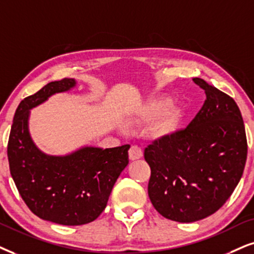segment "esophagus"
I'll return each mask as SVG.
<instances>
[{
    "label": "esophagus",
    "mask_w": 254,
    "mask_h": 254,
    "mask_svg": "<svg viewBox=\"0 0 254 254\" xmlns=\"http://www.w3.org/2000/svg\"><path fill=\"white\" fill-rule=\"evenodd\" d=\"M143 157V151L140 149L139 146L137 145H132L130 147L129 150V158L131 160H136V159H139Z\"/></svg>",
    "instance_id": "1"
}]
</instances>
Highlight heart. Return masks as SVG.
<instances>
[{"instance_id":"heart-1","label":"heart","mask_w":254,"mask_h":254,"mask_svg":"<svg viewBox=\"0 0 254 254\" xmlns=\"http://www.w3.org/2000/svg\"><path fill=\"white\" fill-rule=\"evenodd\" d=\"M170 104V98L162 97L153 101L147 108L146 115L149 117H155L159 115L164 109ZM130 122H134V120H130ZM179 122H181V110L178 108H169L160 115V117L153 124L151 133L157 138H162L170 136L177 130Z\"/></svg>"}]
</instances>
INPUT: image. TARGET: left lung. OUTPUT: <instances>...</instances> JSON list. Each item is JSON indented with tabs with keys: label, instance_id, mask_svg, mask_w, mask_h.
<instances>
[{
	"label": "left lung",
	"instance_id": "obj_1",
	"mask_svg": "<svg viewBox=\"0 0 254 254\" xmlns=\"http://www.w3.org/2000/svg\"><path fill=\"white\" fill-rule=\"evenodd\" d=\"M203 108L184 130L144 150L151 168L147 192L163 217L179 223L204 219L223 206L245 168L247 140L242 114L229 95L204 79Z\"/></svg>",
	"mask_w": 254,
	"mask_h": 254
}]
</instances>
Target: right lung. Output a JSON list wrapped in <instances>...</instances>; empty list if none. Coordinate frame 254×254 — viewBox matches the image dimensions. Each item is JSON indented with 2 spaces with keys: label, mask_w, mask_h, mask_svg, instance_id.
<instances>
[{
  "label": "right lung",
  "mask_w": 254,
  "mask_h": 254,
  "mask_svg": "<svg viewBox=\"0 0 254 254\" xmlns=\"http://www.w3.org/2000/svg\"><path fill=\"white\" fill-rule=\"evenodd\" d=\"M76 85L73 78L48 83L16 109L8 142L11 177L22 199L41 219L83 225L103 212L121 172L129 164V144L111 149L84 146L66 156H50L29 133V111L50 96Z\"/></svg>",
  "instance_id": "obj_1"
}]
</instances>
